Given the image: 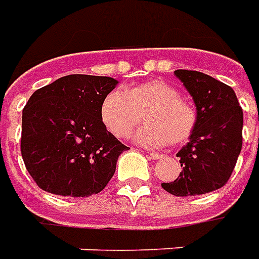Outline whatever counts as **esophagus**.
Segmentation results:
<instances>
[{
  "label": "esophagus",
  "instance_id": "esophagus-1",
  "mask_svg": "<svg viewBox=\"0 0 259 259\" xmlns=\"http://www.w3.org/2000/svg\"><path fill=\"white\" fill-rule=\"evenodd\" d=\"M150 158L151 160H160V158H162V154H158V153H150Z\"/></svg>",
  "mask_w": 259,
  "mask_h": 259
}]
</instances>
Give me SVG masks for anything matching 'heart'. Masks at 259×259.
I'll list each match as a JSON object with an SVG mask.
<instances>
[{
  "label": "heart",
  "mask_w": 259,
  "mask_h": 259,
  "mask_svg": "<svg viewBox=\"0 0 259 259\" xmlns=\"http://www.w3.org/2000/svg\"><path fill=\"white\" fill-rule=\"evenodd\" d=\"M101 120L117 139H126L144 119L147 123L136 132V143L162 147L185 142L192 135L198 116L192 105L165 81H147L126 91L113 90L101 102Z\"/></svg>",
  "instance_id": "1"
}]
</instances>
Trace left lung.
<instances>
[{
	"instance_id": "obj_1",
	"label": "left lung",
	"mask_w": 259,
	"mask_h": 259,
	"mask_svg": "<svg viewBox=\"0 0 259 259\" xmlns=\"http://www.w3.org/2000/svg\"><path fill=\"white\" fill-rule=\"evenodd\" d=\"M191 94L198 122L189 142L177 153L182 171L161 186L175 196L213 192L227 184L243 146V109L233 88L210 75L175 70Z\"/></svg>"
}]
</instances>
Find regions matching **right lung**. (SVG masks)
<instances>
[{"label":"right lung","mask_w":259,"mask_h":259,"mask_svg":"<svg viewBox=\"0 0 259 259\" xmlns=\"http://www.w3.org/2000/svg\"><path fill=\"white\" fill-rule=\"evenodd\" d=\"M117 84L111 77L71 74L32 94L22 111L21 153L40 189L87 198L108 185L129 148L99 115L102 99Z\"/></svg>","instance_id":"1"}]
</instances>
